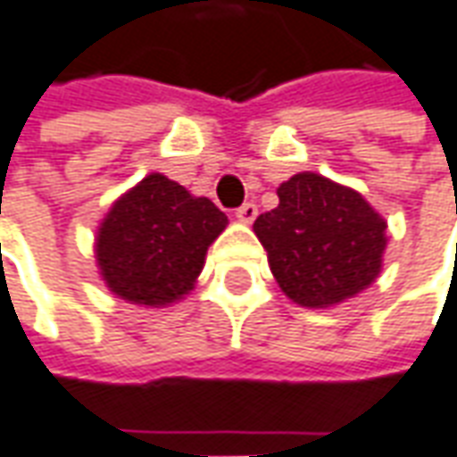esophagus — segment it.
Masks as SVG:
<instances>
[{
	"mask_svg": "<svg viewBox=\"0 0 457 457\" xmlns=\"http://www.w3.org/2000/svg\"><path fill=\"white\" fill-rule=\"evenodd\" d=\"M235 217H237L240 222H245V225H250V222H254V217H257V204L245 203L242 207L235 210Z\"/></svg>",
	"mask_w": 457,
	"mask_h": 457,
	"instance_id": "34e87169",
	"label": "esophagus"
}]
</instances>
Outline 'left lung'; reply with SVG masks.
I'll return each instance as SVG.
<instances>
[{
	"instance_id": "1",
	"label": "left lung",
	"mask_w": 457,
	"mask_h": 457,
	"mask_svg": "<svg viewBox=\"0 0 457 457\" xmlns=\"http://www.w3.org/2000/svg\"><path fill=\"white\" fill-rule=\"evenodd\" d=\"M280 204L254 220L275 280L293 303L330 307L380 272L385 220L355 189L300 172L278 189Z\"/></svg>"
}]
</instances>
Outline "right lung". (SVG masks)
<instances>
[{
  "mask_svg": "<svg viewBox=\"0 0 457 457\" xmlns=\"http://www.w3.org/2000/svg\"><path fill=\"white\" fill-rule=\"evenodd\" d=\"M228 215L164 175H147L112 204L97 235V262L112 293L137 305H167L192 290L207 247Z\"/></svg>",
  "mask_w": 457,
  "mask_h": 457,
  "instance_id": "1",
  "label": "right lung"
}]
</instances>
